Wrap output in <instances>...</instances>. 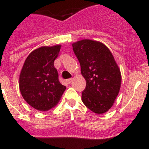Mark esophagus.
I'll list each match as a JSON object with an SVG mask.
<instances>
[{"label":"esophagus","mask_w":149,"mask_h":149,"mask_svg":"<svg viewBox=\"0 0 149 149\" xmlns=\"http://www.w3.org/2000/svg\"><path fill=\"white\" fill-rule=\"evenodd\" d=\"M72 81H73V79H68L67 81H66V82H67V83L68 84H71Z\"/></svg>","instance_id":"esophagus-1"}]
</instances>
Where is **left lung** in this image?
Masks as SVG:
<instances>
[{"mask_svg": "<svg viewBox=\"0 0 149 149\" xmlns=\"http://www.w3.org/2000/svg\"><path fill=\"white\" fill-rule=\"evenodd\" d=\"M72 46L86 81L82 102L94 113L107 112L118 97L122 80L112 52L103 43L91 40H80Z\"/></svg>", "mask_w": 149, "mask_h": 149, "instance_id": "left-lung-1", "label": "left lung"}]
</instances>
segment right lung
<instances>
[{"label":"right lung","instance_id":"add662e5","mask_svg":"<svg viewBox=\"0 0 149 149\" xmlns=\"http://www.w3.org/2000/svg\"><path fill=\"white\" fill-rule=\"evenodd\" d=\"M61 45L41 47L26 58L19 76V89L25 101L40 111H47L61 100L66 87L58 79L54 61Z\"/></svg>","mask_w":149,"mask_h":149}]
</instances>
